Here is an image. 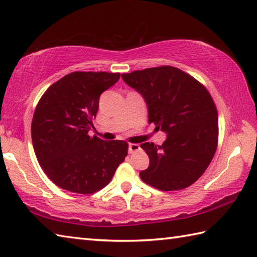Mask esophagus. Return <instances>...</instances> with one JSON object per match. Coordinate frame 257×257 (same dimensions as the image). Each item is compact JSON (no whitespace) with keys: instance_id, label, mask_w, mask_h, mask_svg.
<instances>
[{"instance_id":"esophagus-1","label":"esophagus","mask_w":257,"mask_h":257,"mask_svg":"<svg viewBox=\"0 0 257 257\" xmlns=\"http://www.w3.org/2000/svg\"><path fill=\"white\" fill-rule=\"evenodd\" d=\"M139 149H140V146L137 145V144H129V146H128L129 154H133L135 152H138Z\"/></svg>"}]
</instances>
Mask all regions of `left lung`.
I'll return each instance as SVG.
<instances>
[{
  "label": "left lung",
  "mask_w": 257,
  "mask_h": 257,
  "mask_svg": "<svg viewBox=\"0 0 257 257\" xmlns=\"http://www.w3.org/2000/svg\"><path fill=\"white\" fill-rule=\"evenodd\" d=\"M121 78L143 95L149 123L167 135L162 146H140L149 157L140 178L164 192L194 184L217 147L218 114L209 92L192 75L169 65L124 73Z\"/></svg>",
  "instance_id": "1"
}]
</instances>
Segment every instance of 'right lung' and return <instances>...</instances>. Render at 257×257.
I'll return each instance as SVG.
<instances>
[{
    "mask_svg": "<svg viewBox=\"0 0 257 257\" xmlns=\"http://www.w3.org/2000/svg\"><path fill=\"white\" fill-rule=\"evenodd\" d=\"M120 73L72 72L50 87L35 108L31 135L44 173L60 188L92 194L107 186L128 153L122 140L90 137L99 98Z\"/></svg>",
    "mask_w": 257,
    "mask_h": 257,
    "instance_id": "right-lung-1",
    "label": "right lung"
}]
</instances>
